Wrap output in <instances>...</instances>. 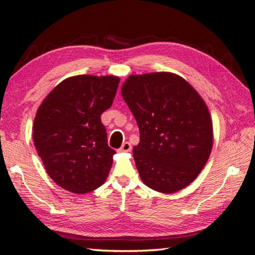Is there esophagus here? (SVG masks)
<instances>
[{"label":"esophagus","mask_w":255,"mask_h":255,"mask_svg":"<svg viewBox=\"0 0 255 255\" xmlns=\"http://www.w3.org/2000/svg\"><path fill=\"white\" fill-rule=\"evenodd\" d=\"M131 149V144L129 141H125L122 145V147L119 148V152H130Z\"/></svg>","instance_id":"obj_1"}]
</instances>
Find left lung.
I'll return each instance as SVG.
<instances>
[{
	"label": "left lung",
	"instance_id": "8db88e82",
	"mask_svg": "<svg viewBox=\"0 0 255 255\" xmlns=\"http://www.w3.org/2000/svg\"><path fill=\"white\" fill-rule=\"evenodd\" d=\"M122 94L139 128L132 154L140 179L163 193L187 187L213 147V124L204 100L182 77L166 72L130 75Z\"/></svg>",
	"mask_w": 255,
	"mask_h": 255
}]
</instances>
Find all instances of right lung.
Masks as SVG:
<instances>
[{"label":"right lung","instance_id":"obj_1","mask_svg":"<svg viewBox=\"0 0 255 255\" xmlns=\"http://www.w3.org/2000/svg\"><path fill=\"white\" fill-rule=\"evenodd\" d=\"M119 82L116 76H73L42 101L33 122V141L59 187L88 193L106 181L116 150L108 145L101 115L114 102Z\"/></svg>","mask_w":255,"mask_h":255}]
</instances>
